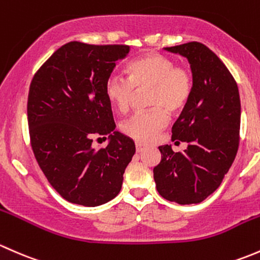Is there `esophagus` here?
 I'll return each mask as SVG.
<instances>
[{
  "mask_svg": "<svg viewBox=\"0 0 260 260\" xmlns=\"http://www.w3.org/2000/svg\"><path fill=\"white\" fill-rule=\"evenodd\" d=\"M145 150V146L140 143H136V152H143Z\"/></svg>",
  "mask_w": 260,
  "mask_h": 260,
  "instance_id": "34e87169",
  "label": "esophagus"
}]
</instances>
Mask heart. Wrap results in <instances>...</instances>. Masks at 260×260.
<instances>
[{"label":"heart","mask_w":260,"mask_h":260,"mask_svg":"<svg viewBox=\"0 0 260 260\" xmlns=\"http://www.w3.org/2000/svg\"><path fill=\"white\" fill-rule=\"evenodd\" d=\"M129 79L112 72L105 81V95L119 112L129 110L135 90L149 87V111L138 112L120 125L127 138L138 143L154 141L169 124V116L188 105L192 93V76L186 68L159 52H148L127 65Z\"/></svg>","instance_id":"obj_1"}]
</instances>
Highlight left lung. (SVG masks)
I'll use <instances>...</instances> for the list:
<instances>
[{
    "mask_svg": "<svg viewBox=\"0 0 260 260\" xmlns=\"http://www.w3.org/2000/svg\"><path fill=\"white\" fill-rule=\"evenodd\" d=\"M189 61L192 93L174 124L171 140L188 143L184 152L159 146L161 160L154 168L156 189L180 205L198 204L223 181L239 146L240 98L226 66L200 42L167 47Z\"/></svg>",
    "mask_w": 260,
    "mask_h": 260,
    "instance_id": "obj_1",
    "label": "left lung"
}]
</instances>
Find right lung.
Returning a JSON list of instances; mask_svg holds the SVG:
<instances>
[{
	"label": "right lung",
	"mask_w": 260,
	"mask_h": 260,
	"mask_svg": "<svg viewBox=\"0 0 260 260\" xmlns=\"http://www.w3.org/2000/svg\"><path fill=\"white\" fill-rule=\"evenodd\" d=\"M129 52L126 45L69 42L31 81L27 119L35 157L52 188L74 204L98 207L114 199L135 154L134 141L115 131L105 95L106 79ZM101 135H109L108 146L93 148L92 139Z\"/></svg>",
	"instance_id": "1"
}]
</instances>
